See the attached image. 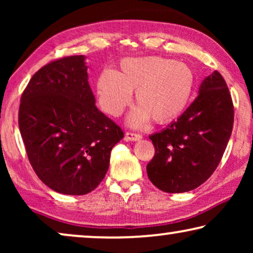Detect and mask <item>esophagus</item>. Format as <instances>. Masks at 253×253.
<instances>
[{"instance_id":"obj_1","label":"esophagus","mask_w":253,"mask_h":253,"mask_svg":"<svg viewBox=\"0 0 253 253\" xmlns=\"http://www.w3.org/2000/svg\"><path fill=\"white\" fill-rule=\"evenodd\" d=\"M143 136L138 133H131V132H126V140L127 141H138L140 140Z\"/></svg>"}]
</instances>
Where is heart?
Masks as SVG:
<instances>
[{"mask_svg": "<svg viewBox=\"0 0 253 253\" xmlns=\"http://www.w3.org/2000/svg\"><path fill=\"white\" fill-rule=\"evenodd\" d=\"M195 85V72L183 62L161 56L126 57L117 71L106 69L99 75L96 96L103 112L117 117L136 92L138 105L126 122L140 127L151 119L159 124L177 119L188 107Z\"/></svg>", "mask_w": 253, "mask_h": 253, "instance_id": "obj_1", "label": "heart"}]
</instances>
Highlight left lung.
<instances>
[{"label": "left lung", "instance_id": "8db88e82", "mask_svg": "<svg viewBox=\"0 0 253 253\" xmlns=\"http://www.w3.org/2000/svg\"><path fill=\"white\" fill-rule=\"evenodd\" d=\"M234 123V106L222 76L204 79L198 96L176 121L150 139L155 154L146 170L150 181L168 193L198 188L222 158Z\"/></svg>", "mask_w": 253, "mask_h": 253}]
</instances>
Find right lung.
Here are the masks:
<instances>
[{
    "label": "right lung",
    "instance_id": "right-lung-1",
    "mask_svg": "<svg viewBox=\"0 0 253 253\" xmlns=\"http://www.w3.org/2000/svg\"><path fill=\"white\" fill-rule=\"evenodd\" d=\"M84 55L44 65L22 95L18 123L38 177L54 191L82 196L98 186L123 131L95 106Z\"/></svg>",
    "mask_w": 253,
    "mask_h": 253
}]
</instances>
